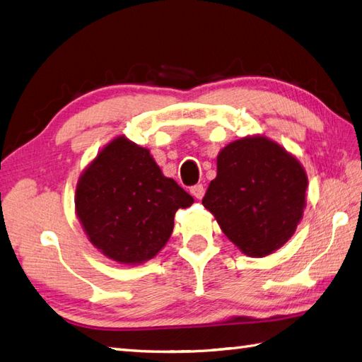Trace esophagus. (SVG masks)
I'll use <instances>...</instances> for the list:
<instances>
[{
    "instance_id": "1",
    "label": "esophagus",
    "mask_w": 362,
    "mask_h": 362,
    "mask_svg": "<svg viewBox=\"0 0 362 362\" xmlns=\"http://www.w3.org/2000/svg\"><path fill=\"white\" fill-rule=\"evenodd\" d=\"M189 191H191V194L194 196L196 199H202V197H204V194H205L204 185H196V187H192Z\"/></svg>"
}]
</instances>
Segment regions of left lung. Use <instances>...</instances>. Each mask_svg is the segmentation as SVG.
Wrapping results in <instances>:
<instances>
[{
	"mask_svg": "<svg viewBox=\"0 0 362 362\" xmlns=\"http://www.w3.org/2000/svg\"><path fill=\"white\" fill-rule=\"evenodd\" d=\"M308 177L298 158L262 134L228 143L202 199L234 245L265 257L290 240L307 205Z\"/></svg>",
	"mask_w": 362,
	"mask_h": 362,
	"instance_id": "left-lung-1",
	"label": "left lung"
}]
</instances>
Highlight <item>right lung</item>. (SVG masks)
Instances as JSON below:
<instances>
[{"instance_id": "right-lung-1", "label": "right lung", "mask_w": 362, "mask_h": 362, "mask_svg": "<svg viewBox=\"0 0 362 362\" xmlns=\"http://www.w3.org/2000/svg\"><path fill=\"white\" fill-rule=\"evenodd\" d=\"M194 204L165 177L148 148L117 136L95 156L75 188V214L89 242L107 259L140 265L170 240L174 214Z\"/></svg>"}]
</instances>
